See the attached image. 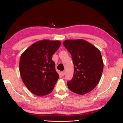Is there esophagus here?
<instances>
[{
	"mask_svg": "<svg viewBox=\"0 0 123 123\" xmlns=\"http://www.w3.org/2000/svg\"><path fill=\"white\" fill-rule=\"evenodd\" d=\"M61 75L62 76V77H63V76L65 75V71H61Z\"/></svg>",
	"mask_w": 123,
	"mask_h": 123,
	"instance_id": "34e87169",
	"label": "esophagus"
}]
</instances>
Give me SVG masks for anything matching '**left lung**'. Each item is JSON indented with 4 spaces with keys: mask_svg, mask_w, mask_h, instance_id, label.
Instances as JSON below:
<instances>
[{
    "mask_svg": "<svg viewBox=\"0 0 123 123\" xmlns=\"http://www.w3.org/2000/svg\"><path fill=\"white\" fill-rule=\"evenodd\" d=\"M72 57L74 75L67 82L70 90L80 95L92 91L101 78L103 62L100 52L82 39L65 40L63 43Z\"/></svg>",
    "mask_w": 123,
    "mask_h": 123,
    "instance_id": "8db88e82",
    "label": "left lung"
}]
</instances>
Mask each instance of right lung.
<instances>
[{
	"label": "right lung",
	"mask_w": 123,
	"mask_h": 123,
	"mask_svg": "<svg viewBox=\"0 0 123 123\" xmlns=\"http://www.w3.org/2000/svg\"><path fill=\"white\" fill-rule=\"evenodd\" d=\"M61 44L60 41L41 40L29 46L20 57L21 79L28 89L36 95L50 94L58 80L52 56Z\"/></svg>",
	"instance_id": "add662e5"
}]
</instances>
